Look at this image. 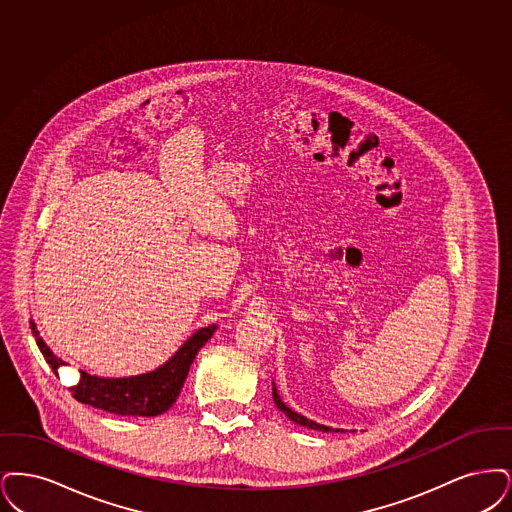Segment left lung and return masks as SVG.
Segmentation results:
<instances>
[{"mask_svg":"<svg viewBox=\"0 0 512 512\" xmlns=\"http://www.w3.org/2000/svg\"><path fill=\"white\" fill-rule=\"evenodd\" d=\"M273 401H275V405L289 417L292 423L300 424V426H308V428H313V430H323V432H338V430H334L331 426H323V424L313 423L310 419H306V417H302V415H298V413H294L292 409H289L281 398H279V394H277V390H275V384H273Z\"/></svg>","mask_w":512,"mask_h":512,"instance_id":"8db88e82","label":"left lung"}]
</instances>
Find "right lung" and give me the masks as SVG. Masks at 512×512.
Masks as SVG:
<instances>
[{"label": "right lung", "instance_id": "add662e5", "mask_svg": "<svg viewBox=\"0 0 512 512\" xmlns=\"http://www.w3.org/2000/svg\"><path fill=\"white\" fill-rule=\"evenodd\" d=\"M32 334L36 336V344L44 354L45 361L57 375L59 367L67 365L63 359L53 356L44 338L36 331V325L30 323ZM216 331V325L200 329L193 334L168 363L158 367L156 371L128 378L91 377L88 373H80L78 384L70 386V394L80 403H88L91 407L103 409L114 415L124 417H156L168 411L183 388V382L189 373V367L200 348L208 342V338Z\"/></svg>", "mask_w": 512, "mask_h": 512}]
</instances>
